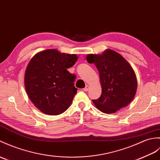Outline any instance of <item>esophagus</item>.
Segmentation results:
<instances>
[{
	"mask_svg": "<svg viewBox=\"0 0 160 160\" xmlns=\"http://www.w3.org/2000/svg\"><path fill=\"white\" fill-rule=\"evenodd\" d=\"M88 90H89V86H88V85H87V86L83 88V91H88Z\"/></svg>",
	"mask_w": 160,
	"mask_h": 160,
	"instance_id": "esophagus-1",
	"label": "esophagus"
}]
</instances>
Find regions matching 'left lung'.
<instances>
[{
	"instance_id": "left-lung-1",
	"label": "left lung",
	"mask_w": 160,
	"mask_h": 160,
	"mask_svg": "<svg viewBox=\"0 0 160 160\" xmlns=\"http://www.w3.org/2000/svg\"><path fill=\"white\" fill-rule=\"evenodd\" d=\"M86 59L88 63H94L99 74L102 95L92 100L95 107L103 113L112 114L127 106L134 98L138 85L130 64L110 49L102 54H87Z\"/></svg>"
}]
</instances>
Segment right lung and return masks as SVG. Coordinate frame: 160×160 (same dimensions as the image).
Here are the masks:
<instances>
[{
    "label": "right lung",
    "mask_w": 160,
    "mask_h": 160,
    "mask_svg": "<svg viewBox=\"0 0 160 160\" xmlns=\"http://www.w3.org/2000/svg\"><path fill=\"white\" fill-rule=\"evenodd\" d=\"M76 54L48 49L37 53L26 69L24 86L28 97L41 112L58 115L71 105L77 88L76 76L67 69L78 61Z\"/></svg>",
    "instance_id": "1"
}]
</instances>
